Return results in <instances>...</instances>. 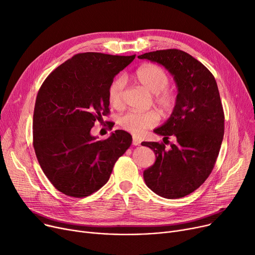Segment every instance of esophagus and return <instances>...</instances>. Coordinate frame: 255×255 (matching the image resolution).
Returning <instances> with one entry per match:
<instances>
[{"mask_svg":"<svg viewBox=\"0 0 255 255\" xmlns=\"http://www.w3.org/2000/svg\"><path fill=\"white\" fill-rule=\"evenodd\" d=\"M132 144H133V145H139V144H140V139H139L137 136H133Z\"/></svg>","mask_w":255,"mask_h":255,"instance_id":"esophagus-1","label":"esophagus"}]
</instances>
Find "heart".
Returning a JSON list of instances; mask_svg holds the SVG:
<instances>
[{"instance_id": "obj_1", "label": "heart", "mask_w": 255, "mask_h": 255, "mask_svg": "<svg viewBox=\"0 0 255 255\" xmlns=\"http://www.w3.org/2000/svg\"><path fill=\"white\" fill-rule=\"evenodd\" d=\"M134 79L148 92L154 94L153 100L162 114H170L177 104V92L168 87L169 76L161 67L155 64L139 66L134 72ZM125 79L120 76L115 78L107 89V99L112 106L120 109L123 105ZM159 116L155 111L128 112L120 118L119 123L124 130L140 134L144 130L156 126Z\"/></svg>"}]
</instances>
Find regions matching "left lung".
I'll list each match as a JSON object with an SVG mask.
<instances>
[{
	"label": "left lung",
	"mask_w": 255,
	"mask_h": 255,
	"mask_svg": "<svg viewBox=\"0 0 255 255\" xmlns=\"http://www.w3.org/2000/svg\"><path fill=\"white\" fill-rule=\"evenodd\" d=\"M138 59L164 66L178 87L170 118L154 130L164 142H142L156 155L155 163L143 171V179L156 194L181 198L204 184L220 151L224 113L217 83L206 66L180 49L145 52ZM170 136L175 142L166 148Z\"/></svg>",
	"instance_id": "obj_1"
}]
</instances>
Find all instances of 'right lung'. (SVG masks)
I'll return each instance as SVG.
<instances>
[{"label":"right lung","mask_w":255,"mask_h":255,"mask_svg":"<svg viewBox=\"0 0 255 255\" xmlns=\"http://www.w3.org/2000/svg\"><path fill=\"white\" fill-rule=\"evenodd\" d=\"M134 58L77 53L40 87L33 116V145L44 175L60 192L86 197L98 191L131 145L132 136L124 130L97 140L91 129L110 114L107 89Z\"/></svg>","instance_id":"obj_1"}]
</instances>
